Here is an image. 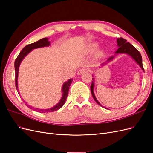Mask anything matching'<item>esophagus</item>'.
<instances>
[{
    "label": "esophagus",
    "instance_id": "obj_1",
    "mask_svg": "<svg viewBox=\"0 0 153 153\" xmlns=\"http://www.w3.org/2000/svg\"><path fill=\"white\" fill-rule=\"evenodd\" d=\"M87 71V69H84V68H83V69H80V70H78V72H77V75H82L83 73H84L85 72H86Z\"/></svg>",
    "mask_w": 153,
    "mask_h": 153
}]
</instances>
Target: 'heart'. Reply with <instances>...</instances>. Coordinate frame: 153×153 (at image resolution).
<instances>
[{"label":"heart","instance_id":"obj_1","mask_svg":"<svg viewBox=\"0 0 153 153\" xmlns=\"http://www.w3.org/2000/svg\"><path fill=\"white\" fill-rule=\"evenodd\" d=\"M97 47V44L96 43H91L90 44L89 46H88V51L89 52H92L94 50L96 49V48Z\"/></svg>","mask_w":153,"mask_h":153}]
</instances>
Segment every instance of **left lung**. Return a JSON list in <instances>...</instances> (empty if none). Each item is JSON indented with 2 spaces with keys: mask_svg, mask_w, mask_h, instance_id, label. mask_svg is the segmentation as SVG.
<instances>
[{
  "mask_svg": "<svg viewBox=\"0 0 153 153\" xmlns=\"http://www.w3.org/2000/svg\"><path fill=\"white\" fill-rule=\"evenodd\" d=\"M117 47L119 48L116 50V52H115V55L120 54V53H126V54L129 55V56H131V58L133 59H134V61H135L138 64V65L140 66V67L142 68V70L144 71V69H143V65H142V59L140 53L138 52V51L135 47H134L131 44L127 42L126 39H124L122 38H117ZM114 59V56H111L105 62H103L101 64V66H103V65H105V64H107V62L112 61ZM92 80L93 81H92V84L91 85V91L92 97H93L94 100H95V101L97 103H98L99 105H100L101 106H103V108H105V106H103V105H101L100 104V103L96 98V96L94 93V79L93 78H92Z\"/></svg>",
  "mask_w": 153,
  "mask_h": 153,
  "instance_id": "8db88e82",
  "label": "left lung"
}]
</instances>
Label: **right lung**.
I'll return each mask as SVG.
<instances>
[{
    "label": "right lung",
    "instance_id": "1",
    "mask_svg": "<svg viewBox=\"0 0 153 153\" xmlns=\"http://www.w3.org/2000/svg\"><path fill=\"white\" fill-rule=\"evenodd\" d=\"M50 45V42L48 41V38H45L43 39H41L40 40L36 41L35 43L29 44L28 45L25 46V47L22 49V50L20 52V53L18 55V56L15 60V86H16V89L18 91V93L20 94V92L18 91V70H19V67L22 61H23L26 55L27 54H29L32 50L36 49V48H42L45 47H48V46ZM73 81V79H69L67 82H64L63 84L62 87V98L60 100V101L55 106H53V107L50 108L48 109H38V108H36L35 110L38 111V112H54V111H56L59 110V108H61L62 106L64 105V103H65L66 100L67 98V96L68 94V91H69V88L70 87V85L71 84V82ZM23 100V99H22ZM27 106H29V107L30 108H33L30 106L29 105H27Z\"/></svg>",
    "mask_w": 153,
    "mask_h": 153
}]
</instances>
